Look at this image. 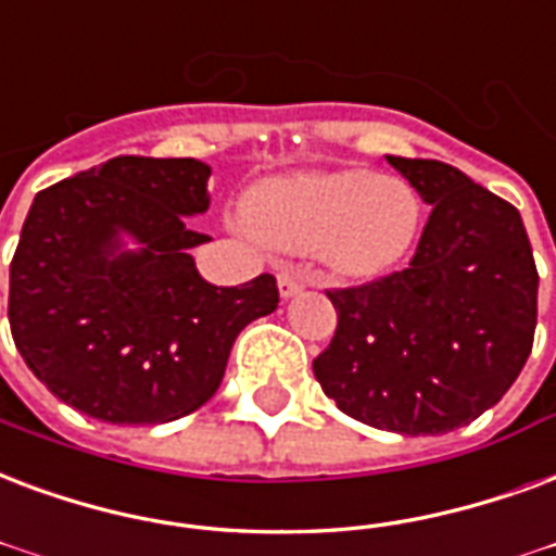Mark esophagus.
<instances>
[{"label": "esophagus", "mask_w": 556, "mask_h": 556, "mask_svg": "<svg viewBox=\"0 0 556 556\" xmlns=\"http://www.w3.org/2000/svg\"><path fill=\"white\" fill-rule=\"evenodd\" d=\"M309 282L312 279L306 277L303 270H298V267H286V270L279 274V294H282V298H294V294L306 289Z\"/></svg>", "instance_id": "esophagus-1"}]
</instances>
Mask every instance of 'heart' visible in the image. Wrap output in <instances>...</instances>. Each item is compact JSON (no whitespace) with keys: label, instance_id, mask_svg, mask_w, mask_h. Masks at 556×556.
Masks as SVG:
<instances>
[{"label":"heart","instance_id":"b5f03b06","mask_svg":"<svg viewBox=\"0 0 556 556\" xmlns=\"http://www.w3.org/2000/svg\"><path fill=\"white\" fill-rule=\"evenodd\" d=\"M247 229L291 253L320 250L348 277H377L397 265L421 229V200L371 170L300 174L258 182L244 200Z\"/></svg>","mask_w":556,"mask_h":556}]
</instances>
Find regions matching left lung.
<instances>
[{
  "label": "left lung",
  "mask_w": 556,
  "mask_h": 556,
  "mask_svg": "<svg viewBox=\"0 0 556 556\" xmlns=\"http://www.w3.org/2000/svg\"><path fill=\"white\" fill-rule=\"evenodd\" d=\"M386 159L433 212L404 270L327 291L339 324L312 371L362 425L451 433L525 368L540 274L516 205L445 162Z\"/></svg>",
  "instance_id": "obj_1"
}]
</instances>
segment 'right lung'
Here are the masks:
<instances>
[{
  "instance_id": "obj_1",
  "label": "right lung",
  "mask_w": 556,
  "mask_h": 556,
  "mask_svg": "<svg viewBox=\"0 0 556 556\" xmlns=\"http://www.w3.org/2000/svg\"><path fill=\"white\" fill-rule=\"evenodd\" d=\"M208 164L117 155L35 197L11 258L16 351L59 401L109 425H164L217 392L238 332L279 303L277 277L217 289L191 247ZM142 244L119 250V232Z\"/></svg>"
}]
</instances>
